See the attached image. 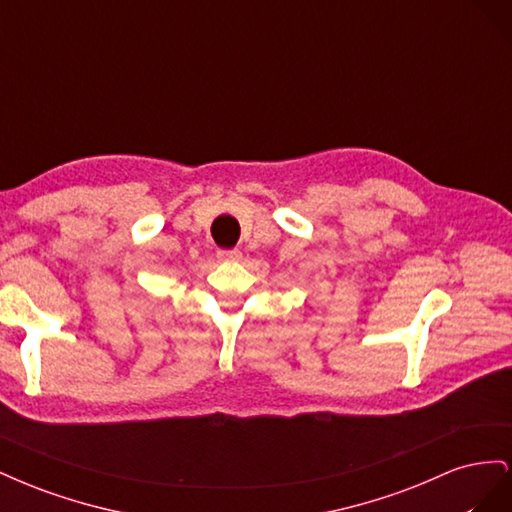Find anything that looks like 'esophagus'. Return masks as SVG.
Instances as JSON below:
<instances>
[{"label":"esophagus","mask_w":512,"mask_h":512,"mask_svg":"<svg viewBox=\"0 0 512 512\" xmlns=\"http://www.w3.org/2000/svg\"><path fill=\"white\" fill-rule=\"evenodd\" d=\"M218 258H220V260H228V262H230V260H239V258H241V252H239V250H220V252H218Z\"/></svg>","instance_id":"obj_1"}]
</instances>
